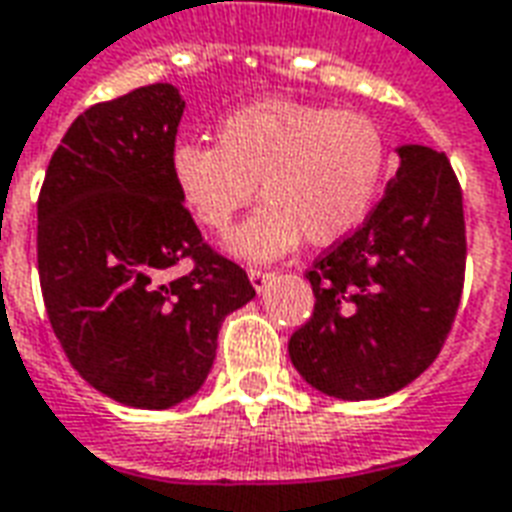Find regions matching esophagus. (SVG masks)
<instances>
[{
	"mask_svg": "<svg viewBox=\"0 0 512 512\" xmlns=\"http://www.w3.org/2000/svg\"><path fill=\"white\" fill-rule=\"evenodd\" d=\"M248 278H251L256 292H264V286H267V281H270V272L259 270V267H251V270H248Z\"/></svg>",
	"mask_w": 512,
	"mask_h": 512,
	"instance_id": "obj_1",
	"label": "esophagus"
}]
</instances>
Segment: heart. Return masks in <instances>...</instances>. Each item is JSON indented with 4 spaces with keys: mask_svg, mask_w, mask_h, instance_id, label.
<instances>
[{
    "mask_svg": "<svg viewBox=\"0 0 512 512\" xmlns=\"http://www.w3.org/2000/svg\"><path fill=\"white\" fill-rule=\"evenodd\" d=\"M387 163L384 130L363 111L270 98L220 119L215 147L177 144L171 177L190 215L215 234L231 229L259 185L264 204L231 237V251L270 261L302 237L324 248L360 229Z\"/></svg>",
    "mask_w": 512,
    "mask_h": 512,
    "instance_id": "obj_1",
    "label": "heart"
}]
</instances>
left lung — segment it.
Listing matches in <instances>:
<instances>
[{
    "label": "left lung",
    "instance_id": "8db88e82",
    "mask_svg": "<svg viewBox=\"0 0 512 512\" xmlns=\"http://www.w3.org/2000/svg\"><path fill=\"white\" fill-rule=\"evenodd\" d=\"M382 201L313 261V316L289 341L305 382L341 401H371L414 382L453 327L466 267L461 185L450 160L398 147Z\"/></svg>",
    "mask_w": 512,
    "mask_h": 512
}]
</instances>
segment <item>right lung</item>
Wrapping results in <instances>:
<instances>
[{"instance_id":"1","label":"right lung","mask_w":512,"mask_h":512,"mask_svg":"<svg viewBox=\"0 0 512 512\" xmlns=\"http://www.w3.org/2000/svg\"><path fill=\"white\" fill-rule=\"evenodd\" d=\"M182 111L171 84L87 108L37 199V272L54 335L81 379L136 409L199 393L220 322L256 297L179 199L171 152ZM179 260L191 270L171 279Z\"/></svg>"}]
</instances>
